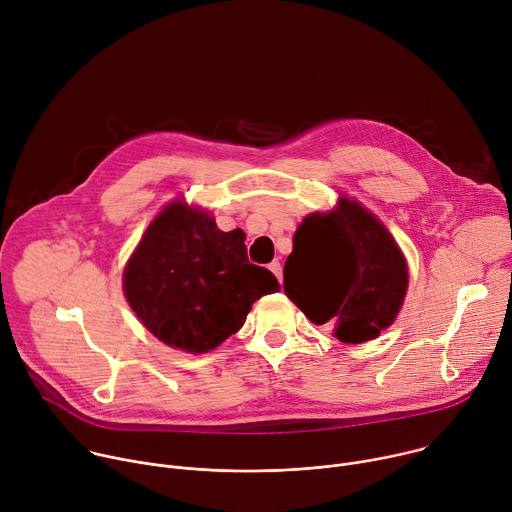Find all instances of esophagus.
<instances>
[{"instance_id": "esophagus-1", "label": "esophagus", "mask_w": 512, "mask_h": 512, "mask_svg": "<svg viewBox=\"0 0 512 512\" xmlns=\"http://www.w3.org/2000/svg\"><path fill=\"white\" fill-rule=\"evenodd\" d=\"M269 269L273 271V275L279 279V281H283V269H281V263L275 259V261H271L269 263Z\"/></svg>"}]
</instances>
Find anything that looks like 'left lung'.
Masks as SVG:
<instances>
[{
	"instance_id": "8db88e82",
	"label": "left lung",
	"mask_w": 512,
	"mask_h": 512,
	"mask_svg": "<svg viewBox=\"0 0 512 512\" xmlns=\"http://www.w3.org/2000/svg\"><path fill=\"white\" fill-rule=\"evenodd\" d=\"M407 263L395 239L356 200L304 218L283 267L287 298L346 344L373 340L393 324L407 291Z\"/></svg>"
}]
</instances>
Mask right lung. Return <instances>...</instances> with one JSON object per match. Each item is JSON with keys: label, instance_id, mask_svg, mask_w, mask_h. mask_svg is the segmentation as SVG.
Returning a JSON list of instances; mask_svg holds the SVG:
<instances>
[{"label": "right lung", "instance_id": "1", "mask_svg": "<svg viewBox=\"0 0 512 512\" xmlns=\"http://www.w3.org/2000/svg\"><path fill=\"white\" fill-rule=\"evenodd\" d=\"M123 289L156 338L200 354L235 334L253 302L279 291V281L249 263L241 229L223 233L204 210L172 202L129 259Z\"/></svg>", "mask_w": 512, "mask_h": 512}]
</instances>
